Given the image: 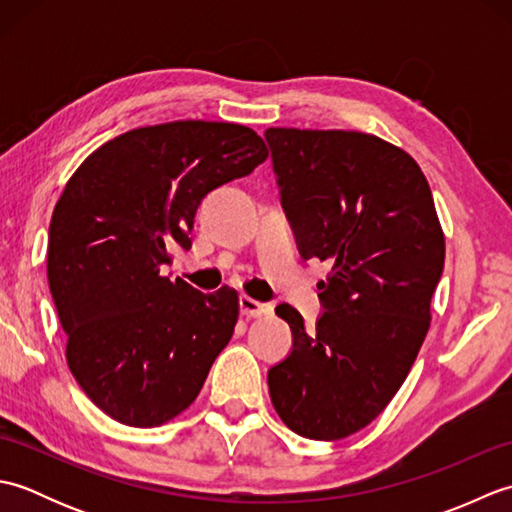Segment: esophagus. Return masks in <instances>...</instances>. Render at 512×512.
I'll return each instance as SVG.
<instances>
[{
	"label": "esophagus",
	"mask_w": 512,
	"mask_h": 512,
	"mask_svg": "<svg viewBox=\"0 0 512 512\" xmlns=\"http://www.w3.org/2000/svg\"><path fill=\"white\" fill-rule=\"evenodd\" d=\"M239 310H242L244 317L257 319V317H264V314H270V310H273V308H270L268 303L255 301V299H250V297H239Z\"/></svg>",
	"instance_id": "34e87169"
}]
</instances>
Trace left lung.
Masks as SVG:
<instances>
[{
    "label": "left lung",
    "instance_id": "1",
    "mask_svg": "<svg viewBox=\"0 0 512 512\" xmlns=\"http://www.w3.org/2000/svg\"><path fill=\"white\" fill-rule=\"evenodd\" d=\"M266 140L301 257L332 266L317 328L288 303L275 308L292 352L270 367V400L299 436L341 440L389 405L416 361L444 233L418 162L387 140L295 127H270Z\"/></svg>",
    "mask_w": 512,
    "mask_h": 512
}]
</instances>
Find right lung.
Instances as JSON below:
<instances>
[{
  "mask_svg": "<svg viewBox=\"0 0 512 512\" xmlns=\"http://www.w3.org/2000/svg\"><path fill=\"white\" fill-rule=\"evenodd\" d=\"M268 158L235 123L173 121L107 140L54 206L48 284L65 358L96 407L129 427H160L198 398L231 341L239 299L162 277L171 248H191L202 198Z\"/></svg>",
  "mask_w": 512,
  "mask_h": 512,
  "instance_id": "right-lung-1",
  "label": "right lung"
}]
</instances>
